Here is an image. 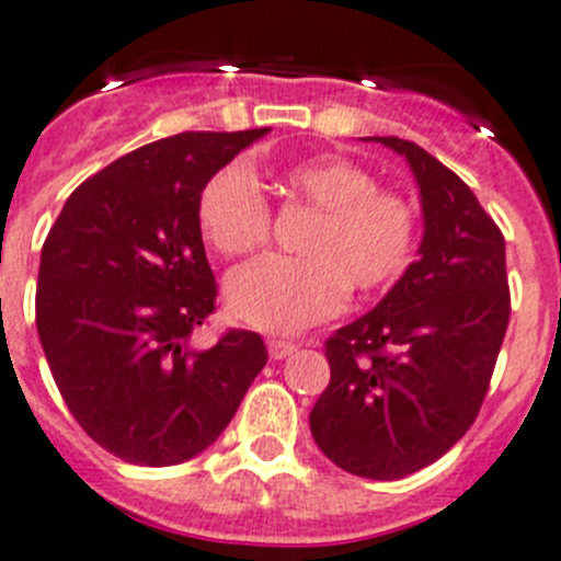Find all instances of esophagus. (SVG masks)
Segmentation results:
<instances>
[{"instance_id": "34e87169", "label": "esophagus", "mask_w": 561, "mask_h": 561, "mask_svg": "<svg viewBox=\"0 0 561 561\" xmlns=\"http://www.w3.org/2000/svg\"><path fill=\"white\" fill-rule=\"evenodd\" d=\"M268 353L271 358H287L296 353V342L290 340H268Z\"/></svg>"}]
</instances>
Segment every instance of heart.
<instances>
[{
    "label": "heart",
    "mask_w": 561,
    "mask_h": 561,
    "mask_svg": "<svg viewBox=\"0 0 561 561\" xmlns=\"http://www.w3.org/2000/svg\"><path fill=\"white\" fill-rule=\"evenodd\" d=\"M282 192L314 210L304 227L301 257H265L227 282V307L241 323L290 334L329 318L347 287L378 293L408 271L416 249V208L402 194L342 156L282 167ZM205 241L227 257L268 243L271 208L243 164H227L205 181L197 199Z\"/></svg>",
    "instance_id": "heart-1"
}]
</instances>
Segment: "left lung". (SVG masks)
<instances>
[{
    "label": "left lung",
    "mask_w": 561,
    "mask_h": 561,
    "mask_svg": "<svg viewBox=\"0 0 561 561\" xmlns=\"http://www.w3.org/2000/svg\"><path fill=\"white\" fill-rule=\"evenodd\" d=\"M405 156L425 236L389 293L325 342L331 380L309 413L320 453L367 480L436 463L474 425L510 323L504 236L474 192L419 145Z\"/></svg>",
    "instance_id": "8db88e82"
}]
</instances>
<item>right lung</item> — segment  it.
Wrapping results in <instances>:
<instances>
[{
	"instance_id": "right-lung-1",
	"label": "right lung",
	"mask_w": 561,
	"mask_h": 561,
	"mask_svg": "<svg viewBox=\"0 0 561 561\" xmlns=\"http://www.w3.org/2000/svg\"><path fill=\"white\" fill-rule=\"evenodd\" d=\"M268 130L145 145L87 178L43 243V353L76 422L125 463L175 466L208 449L268 362L254 331L192 345L216 301L199 192Z\"/></svg>"
}]
</instances>
